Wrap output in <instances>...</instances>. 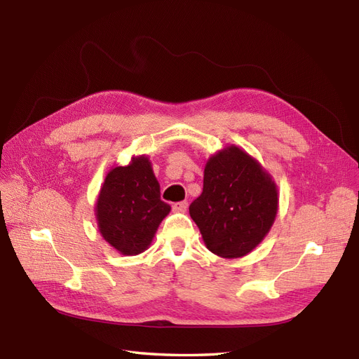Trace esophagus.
Returning a JSON list of instances; mask_svg holds the SVG:
<instances>
[{"mask_svg":"<svg viewBox=\"0 0 359 359\" xmlns=\"http://www.w3.org/2000/svg\"><path fill=\"white\" fill-rule=\"evenodd\" d=\"M172 208H173V211H186L187 208H189V202L187 201H182V202H177V203H173L172 205Z\"/></svg>","mask_w":359,"mask_h":359,"instance_id":"esophagus-1","label":"esophagus"}]
</instances>
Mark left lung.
I'll return each instance as SVG.
<instances>
[{
  "label": "left lung",
  "mask_w": 359,
  "mask_h": 359,
  "mask_svg": "<svg viewBox=\"0 0 359 359\" xmlns=\"http://www.w3.org/2000/svg\"><path fill=\"white\" fill-rule=\"evenodd\" d=\"M189 210L210 252L241 257L262 243L273 226L277 186L252 156L231 145L210 157L202 194Z\"/></svg>",
  "instance_id": "1"
}]
</instances>
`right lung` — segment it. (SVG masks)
<instances>
[{
	"mask_svg": "<svg viewBox=\"0 0 359 359\" xmlns=\"http://www.w3.org/2000/svg\"><path fill=\"white\" fill-rule=\"evenodd\" d=\"M169 211L145 156L111 169L95 203L97 226L104 241L126 256L145 252Z\"/></svg>",
	"mask_w": 359,
	"mask_h": 359,
	"instance_id": "1",
	"label": "right lung"
}]
</instances>
